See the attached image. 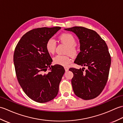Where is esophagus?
Here are the masks:
<instances>
[{"mask_svg": "<svg viewBox=\"0 0 123 123\" xmlns=\"http://www.w3.org/2000/svg\"><path fill=\"white\" fill-rule=\"evenodd\" d=\"M64 69H65V70H66V71H69V68H68V67H64Z\"/></svg>", "mask_w": 123, "mask_h": 123, "instance_id": "34e87169", "label": "esophagus"}]
</instances>
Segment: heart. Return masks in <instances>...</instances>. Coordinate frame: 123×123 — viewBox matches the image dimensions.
<instances>
[{"mask_svg":"<svg viewBox=\"0 0 123 123\" xmlns=\"http://www.w3.org/2000/svg\"><path fill=\"white\" fill-rule=\"evenodd\" d=\"M59 39L62 43L68 46L67 53H69L72 55H75L78 54V49L76 44V40L74 35L69 33H64L60 35ZM45 48L46 51L49 54L54 53L56 49V42L53 38H50L46 41ZM72 61V59L69 55H57L53 58L54 64L63 67H68Z\"/></svg>","mask_w":123,"mask_h":123,"instance_id":"b5f03b06","label":"heart"}]
</instances>
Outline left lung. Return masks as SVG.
Masks as SVG:
<instances>
[{"instance_id": "obj_1", "label": "left lung", "mask_w": 123, "mask_h": 123, "mask_svg": "<svg viewBox=\"0 0 123 123\" xmlns=\"http://www.w3.org/2000/svg\"><path fill=\"white\" fill-rule=\"evenodd\" d=\"M77 35L80 52L74 63L87 67L69 69L74 74L71 83L75 95L84 100L98 97L107 82L111 64V56L107 45L95 31L81 26L66 28Z\"/></svg>"}]
</instances>
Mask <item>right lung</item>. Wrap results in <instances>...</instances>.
<instances>
[{"label": "right lung", "instance_id": "add662e5", "mask_svg": "<svg viewBox=\"0 0 123 123\" xmlns=\"http://www.w3.org/2000/svg\"><path fill=\"white\" fill-rule=\"evenodd\" d=\"M61 28L42 27L28 31L15 49L14 63L18 81L26 95L37 103H46L55 97L65 72L60 65L50 67L52 59L45 48L46 41ZM49 67L50 71L45 74Z\"/></svg>", "mask_w": 123, "mask_h": 123}]
</instances>
